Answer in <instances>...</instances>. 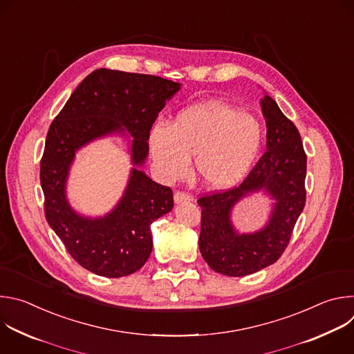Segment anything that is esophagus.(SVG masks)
Segmentation results:
<instances>
[{"label": "esophagus", "instance_id": "34e87169", "mask_svg": "<svg viewBox=\"0 0 354 354\" xmlns=\"http://www.w3.org/2000/svg\"><path fill=\"white\" fill-rule=\"evenodd\" d=\"M175 203H189V201H193V196L186 192H176L174 194Z\"/></svg>", "mask_w": 354, "mask_h": 354}]
</instances>
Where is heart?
Segmentation results:
<instances>
[{"mask_svg":"<svg viewBox=\"0 0 354 354\" xmlns=\"http://www.w3.org/2000/svg\"><path fill=\"white\" fill-rule=\"evenodd\" d=\"M262 142L263 130L255 116L218 100L180 111L169 126L157 123L148 137L149 156L164 180L183 178L194 154L198 178L213 189L239 183L254 167Z\"/></svg>","mask_w":354,"mask_h":354,"instance_id":"1","label":"heart"}]
</instances>
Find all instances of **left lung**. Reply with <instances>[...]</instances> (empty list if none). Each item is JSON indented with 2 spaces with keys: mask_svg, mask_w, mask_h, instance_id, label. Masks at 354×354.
<instances>
[{
  "mask_svg": "<svg viewBox=\"0 0 354 354\" xmlns=\"http://www.w3.org/2000/svg\"><path fill=\"white\" fill-rule=\"evenodd\" d=\"M261 105L268 127L265 154L241 185L197 198L201 257L214 272L232 277L257 273L279 261L307 198V154L301 136L274 99L265 95ZM259 189L277 200L271 220L258 233L238 234L230 210L238 199Z\"/></svg>",
  "mask_w": 354,
  "mask_h": 354,
  "instance_id": "8db88e82",
  "label": "left lung"
}]
</instances>
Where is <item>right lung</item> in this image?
<instances>
[{
	"mask_svg": "<svg viewBox=\"0 0 354 354\" xmlns=\"http://www.w3.org/2000/svg\"><path fill=\"white\" fill-rule=\"evenodd\" d=\"M179 88L157 75L99 68L77 86L50 124L40 161L44 216L71 258L97 276L123 277L144 266L153 250L149 225L172 210L174 193L133 168L123 197L109 214L82 217L66 198L75 151L124 127L133 137L131 162L141 165L151 127Z\"/></svg>",
	"mask_w": 354,
	"mask_h": 354,
	"instance_id": "obj_1",
	"label": "right lung"
}]
</instances>
